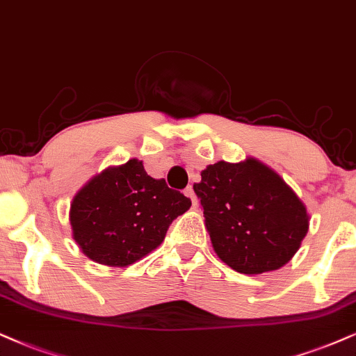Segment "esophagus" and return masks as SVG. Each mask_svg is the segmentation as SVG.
I'll use <instances>...</instances> for the list:
<instances>
[{"mask_svg": "<svg viewBox=\"0 0 356 356\" xmlns=\"http://www.w3.org/2000/svg\"><path fill=\"white\" fill-rule=\"evenodd\" d=\"M184 193H186L187 197H191V200H192L193 207H197V204H199V200H197L195 192H193V187H192V186H187V187H186V191H184Z\"/></svg>", "mask_w": 356, "mask_h": 356, "instance_id": "esophagus-1", "label": "esophagus"}]
</instances>
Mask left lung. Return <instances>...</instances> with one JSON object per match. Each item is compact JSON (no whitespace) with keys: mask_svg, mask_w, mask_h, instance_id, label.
Segmentation results:
<instances>
[{"mask_svg":"<svg viewBox=\"0 0 356 356\" xmlns=\"http://www.w3.org/2000/svg\"><path fill=\"white\" fill-rule=\"evenodd\" d=\"M200 175L193 192L218 258L243 274L284 266L309 230L307 210L294 191L253 157L220 161Z\"/></svg>","mask_w":356,"mask_h":356,"instance_id":"obj_1","label":"left lung"}]
</instances>
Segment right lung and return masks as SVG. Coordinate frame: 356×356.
<instances>
[{
	"label": "right lung",
	"instance_id": "1",
	"mask_svg": "<svg viewBox=\"0 0 356 356\" xmlns=\"http://www.w3.org/2000/svg\"><path fill=\"white\" fill-rule=\"evenodd\" d=\"M192 205L164 179L147 175L138 159L93 177L70 205L74 238L90 259L129 266L164 240L169 225Z\"/></svg>",
	"mask_w": 356,
	"mask_h": 356
}]
</instances>
